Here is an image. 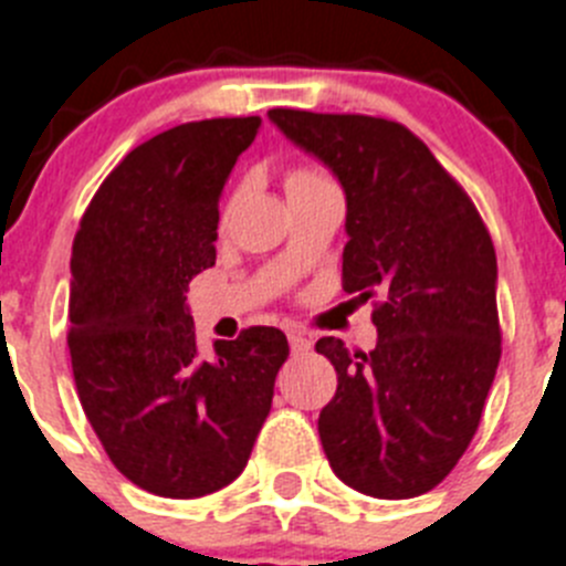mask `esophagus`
Wrapping results in <instances>:
<instances>
[{
    "instance_id": "1",
    "label": "esophagus",
    "mask_w": 566,
    "mask_h": 566,
    "mask_svg": "<svg viewBox=\"0 0 566 566\" xmlns=\"http://www.w3.org/2000/svg\"><path fill=\"white\" fill-rule=\"evenodd\" d=\"M289 345H292V354H305V350H311V339L303 331H289Z\"/></svg>"
}]
</instances>
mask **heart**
<instances>
[{
  "label": "heart",
  "instance_id": "heart-1",
  "mask_svg": "<svg viewBox=\"0 0 566 566\" xmlns=\"http://www.w3.org/2000/svg\"><path fill=\"white\" fill-rule=\"evenodd\" d=\"M314 179H323V174H317V170H311V168H294V170H289L286 190L297 188V185H305V181H314Z\"/></svg>",
  "mask_w": 566,
  "mask_h": 566
}]
</instances>
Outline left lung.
Here are the masks:
<instances>
[{
  "label": "left lung",
  "instance_id": "left-lung-1",
  "mask_svg": "<svg viewBox=\"0 0 566 566\" xmlns=\"http://www.w3.org/2000/svg\"><path fill=\"white\" fill-rule=\"evenodd\" d=\"M269 120L345 190L342 286L378 297L370 354L323 336L336 396L319 412L342 483L378 500L427 494L458 465L502 354L496 255L465 190L401 123L272 108Z\"/></svg>",
  "mask_w": 566,
  "mask_h": 566
}]
</instances>
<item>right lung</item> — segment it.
<instances>
[{
  "mask_svg": "<svg viewBox=\"0 0 566 566\" xmlns=\"http://www.w3.org/2000/svg\"><path fill=\"white\" fill-rule=\"evenodd\" d=\"M261 117L168 128L123 159L72 243L70 356L108 460L143 491L196 500L235 480L289 356L277 328L199 354L188 283L216 263L219 199Z\"/></svg>",
  "mask_w": 566,
  "mask_h": 566,
  "instance_id": "obj_1",
  "label": "right lung"
}]
</instances>
